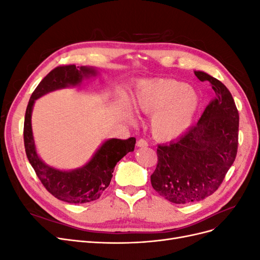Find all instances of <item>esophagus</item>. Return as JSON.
Returning a JSON list of instances; mask_svg holds the SVG:
<instances>
[{
  "label": "esophagus",
  "mask_w": 260,
  "mask_h": 260,
  "mask_svg": "<svg viewBox=\"0 0 260 260\" xmlns=\"http://www.w3.org/2000/svg\"><path fill=\"white\" fill-rule=\"evenodd\" d=\"M137 145L139 147H146L148 145V143H147V141L144 140V139H139L138 142H137Z\"/></svg>",
  "instance_id": "1"
}]
</instances>
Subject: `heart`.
I'll return each mask as SVG.
<instances>
[{
    "label": "heart",
    "instance_id": "1",
    "mask_svg": "<svg viewBox=\"0 0 260 260\" xmlns=\"http://www.w3.org/2000/svg\"><path fill=\"white\" fill-rule=\"evenodd\" d=\"M135 104L141 112L154 113L151 120L154 137L170 140L182 135L191 125L199 96L183 82L153 79L138 85Z\"/></svg>",
    "mask_w": 260,
    "mask_h": 260
}]
</instances>
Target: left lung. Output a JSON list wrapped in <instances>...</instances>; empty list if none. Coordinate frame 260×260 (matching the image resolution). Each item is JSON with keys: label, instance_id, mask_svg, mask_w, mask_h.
Masks as SVG:
<instances>
[{"label": "left lung", "instance_id": "left-lung-1", "mask_svg": "<svg viewBox=\"0 0 260 260\" xmlns=\"http://www.w3.org/2000/svg\"><path fill=\"white\" fill-rule=\"evenodd\" d=\"M195 76L211 83L216 99L198 124L175 142L158 145L151 176L154 190L174 204L200 202L215 193L238 153L239 112L230 91L206 73Z\"/></svg>", "mask_w": 260, "mask_h": 260}]
</instances>
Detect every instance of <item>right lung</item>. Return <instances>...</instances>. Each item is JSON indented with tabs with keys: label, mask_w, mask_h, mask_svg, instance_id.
Returning <instances> with one entry per match:
<instances>
[{
	"label": "right lung",
	"mask_w": 260,
	"mask_h": 260,
	"mask_svg": "<svg viewBox=\"0 0 260 260\" xmlns=\"http://www.w3.org/2000/svg\"><path fill=\"white\" fill-rule=\"evenodd\" d=\"M95 75L89 67L76 68L75 65H60L46 75L31 95L23 123V143L31 166L43 186L54 198L70 204H83L98 200L111 183L116 164L135 149L136 139H112L102 145L84 167L73 171L51 168L39 158L31 130V112L35 101L51 91L77 85L84 77Z\"/></svg>",
	"instance_id": "obj_1"
}]
</instances>
